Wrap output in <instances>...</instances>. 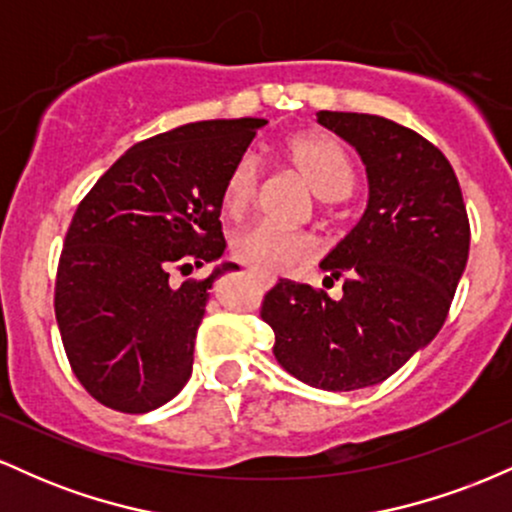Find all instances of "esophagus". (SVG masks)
I'll return each mask as SVG.
<instances>
[{"label":"esophagus","mask_w":512,"mask_h":512,"mask_svg":"<svg viewBox=\"0 0 512 512\" xmlns=\"http://www.w3.org/2000/svg\"><path fill=\"white\" fill-rule=\"evenodd\" d=\"M250 274L255 276V279L260 281L262 286H267V289H269V286H274V276H267V274H257V272H250Z\"/></svg>","instance_id":"34e87169"}]
</instances>
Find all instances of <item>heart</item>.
<instances>
[{"label":"heart","instance_id":"b5f03b06","mask_svg":"<svg viewBox=\"0 0 512 512\" xmlns=\"http://www.w3.org/2000/svg\"><path fill=\"white\" fill-rule=\"evenodd\" d=\"M284 154L322 202L344 199L354 187V166H351L342 146L330 137L296 134L286 142ZM257 182H260L257 158L250 154L240 156L231 173L226 175V182H223V211L231 216H243L255 202ZM231 250L240 262L257 269V272L289 274L310 262V257L315 255V243L305 233L286 231V228L272 226V223H255L233 238Z\"/></svg>","mask_w":512,"mask_h":512}]
</instances>
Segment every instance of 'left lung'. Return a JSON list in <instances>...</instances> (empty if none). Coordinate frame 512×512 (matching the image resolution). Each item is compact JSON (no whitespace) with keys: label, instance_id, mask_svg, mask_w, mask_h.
Wrapping results in <instances>:
<instances>
[{"label":"left lung","instance_id":"left-lung-1","mask_svg":"<svg viewBox=\"0 0 512 512\" xmlns=\"http://www.w3.org/2000/svg\"><path fill=\"white\" fill-rule=\"evenodd\" d=\"M317 122L354 146L368 178L366 211L320 262L344 293L279 279L262 320L286 373L349 392L383 383L436 337L467 267L469 221L450 161L414 129L332 110Z\"/></svg>","mask_w":512,"mask_h":512}]
</instances>
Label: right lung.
I'll list each match as a JSON object with an SVG mask.
<instances>
[{
    "mask_svg": "<svg viewBox=\"0 0 512 512\" xmlns=\"http://www.w3.org/2000/svg\"><path fill=\"white\" fill-rule=\"evenodd\" d=\"M262 117L204 120L127 149L76 209L64 238L55 315L74 375L105 407L146 414L185 387L219 262L221 192ZM215 269L172 284V269Z\"/></svg>",
    "mask_w": 512,
    "mask_h": 512,
    "instance_id": "1",
    "label": "right lung"
}]
</instances>
